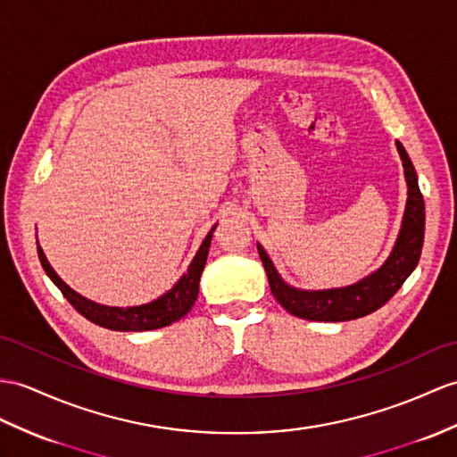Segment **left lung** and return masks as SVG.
Returning <instances> with one entry per match:
<instances>
[{"mask_svg": "<svg viewBox=\"0 0 457 457\" xmlns=\"http://www.w3.org/2000/svg\"><path fill=\"white\" fill-rule=\"evenodd\" d=\"M395 147L403 162L407 204L394 248L376 271L347 287L320 288V291L296 288L283 279L262 244H258L271 293L288 314L312 321L357 320L382 308L399 291L407 277L413 273L420 258L422 240H425V202H422V194L419 190L415 166L411 162L405 147L399 141H395Z\"/></svg>", "mask_w": 457, "mask_h": 457, "instance_id": "8db88e82", "label": "left lung"}]
</instances>
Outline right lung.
<instances>
[{"label":"right lung","instance_id":"right-lung-1","mask_svg":"<svg viewBox=\"0 0 457 457\" xmlns=\"http://www.w3.org/2000/svg\"><path fill=\"white\" fill-rule=\"evenodd\" d=\"M215 228L217 225L211 227L207 237L202 242V246H199V250L195 252L192 263L187 265V271L174 283V287L169 288V291L161 295L159 298H154L151 303L139 304V306H106L79 295L77 291H73L68 283L62 281V277L54 271V267L46 260L42 248L40 246L37 248H38V260L44 267V271H46V275L52 279V283L60 288L63 296L70 300V304L77 310V312L85 316L88 321H93V324L100 328L114 329V331H149V329L170 326L192 310L199 293V279H202L209 246H211V238H213Z\"/></svg>","mask_w":457,"mask_h":457}]
</instances>
